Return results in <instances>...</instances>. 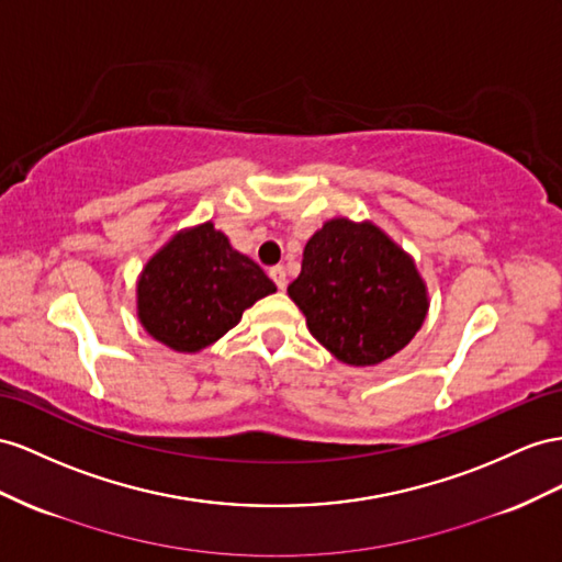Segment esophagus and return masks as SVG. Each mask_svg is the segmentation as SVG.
Returning <instances> with one entry per match:
<instances>
[{"mask_svg": "<svg viewBox=\"0 0 562 562\" xmlns=\"http://www.w3.org/2000/svg\"><path fill=\"white\" fill-rule=\"evenodd\" d=\"M268 276H270L272 282L278 284V290H284V286H286V272H284L282 266H272V268L268 270Z\"/></svg>", "mask_w": 562, "mask_h": 562, "instance_id": "esophagus-1", "label": "esophagus"}]
</instances>
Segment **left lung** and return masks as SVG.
I'll return each mask as SVG.
<instances>
[{
    "mask_svg": "<svg viewBox=\"0 0 562 562\" xmlns=\"http://www.w3.org/2000/svg\"><path fill=\"white\" fill-rule=\"evenodd\" d=\"M290 296L311 335L339 361L378 366L418 333L425 284L411 258L370 223L335 218L315 233Z\"/></svg>",
    "mask_w": 562,
    "mask_h": 562,
    "instance_id": "obj_1",
    "label": "left lung"
}]
</instances>
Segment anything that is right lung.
<instances>
[{"label":"right lung","mask_w":562,"mask_h":562,"mask_svg":"<svg viewBox=\"0 0 562 562\" xmlns=\"http://www.w3.org/2000/svg\"><path fill=\"white\" fill-rule=\"evenodd\" d=\"M272 292L266 272L206 223L172 237L147 263L137 311L154 339L192 353L221 339L254 301Z\"/></svg>","instance_id":"add662e5"}]
</instances>
